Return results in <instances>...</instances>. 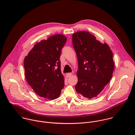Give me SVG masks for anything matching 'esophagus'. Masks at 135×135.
<instances>
[{"label": "esophagus", "mask_w": 135, "mask_h": 135, "mask_svg": "<svg viewBox=\"0 0 135 135\" xmlns=\"http://www.w3.org/2000/svg\"><path fill=\"white\" fill-rule=\"evenodd\" d=\"M72 75H73L72 73H69L66 74V76L68 77H70Z\"/></svg>", "instance_id": "obj_1"}]
</instances>
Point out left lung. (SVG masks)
Segmentation results:
<instances>
[{"label":"left lung","mask_w":135,"mask_h":135,"mask_svg":"<svg viewBox=\"0 0 135 135\" xmlns=\"http://www.w3.org/2000/svg\"><path fill=\"white\" fill-rule=\"evenodd\" d=\"M72 42L78 64L75 89L85 98H96L112 77L113 53L107 44H102L88 32L74 33Z\"/></svg>","instance_id":"1"}]
</instances>
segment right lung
Returning <instances> with one entry per match:
<instances>
[{
  "label": "right lung",
  "instance_id": "obj_1",
  "mask_svg": "<svg viewBox=\"0 0 135 135\" xmlns=\"http://www.w3.org/2000/svg\"><path fill=\"white\" fill-rule=\"evenodd\" d=\"M66 37L61 34L36 43L24 60L26 79L39 96L58 98L64 86L60 57Z\"/></svg>",
  "mask_w": 135,
  "mask_h": 135
}]
</instances>
